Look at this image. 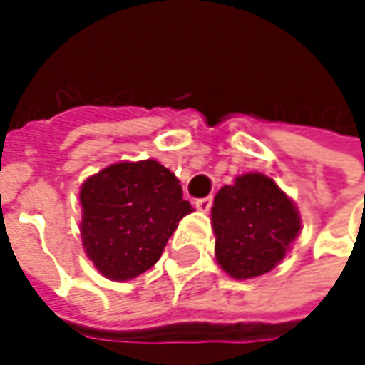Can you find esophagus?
<instances>
[{"instance_id":"34e87169","label":"esophagus","mask_w":365,"mask_h":365,"mask_svg":"<svg viewBox=\"0 0 365 365\" xmlns=\"http://www.w3.org/2000/svg\"><path fill=\"white\" fill-rule=\"evenodd\" d=\"M194 205H196V209H198V211H209V209H211V205H213V198H211V196H205V198H198Z\"/></svg>"}]
</instances>
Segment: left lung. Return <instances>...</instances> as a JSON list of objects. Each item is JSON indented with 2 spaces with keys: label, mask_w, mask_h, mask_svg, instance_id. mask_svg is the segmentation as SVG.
Listing matches in <instances>:
<instances>
[{
  "label": "left lung",
  "mask_w": 365,
  "mask_h": 365,
  "mask_svg": "<svg viewBox=\"0 0 365 365\" xmlns=\"http://www.w3.org/2000/svg\"><path fill=\"white\" fill-rule=\"evenodd\" d=\"M215 259L232 279L270 272L300 235L294 200L262 173H245L224 185L211 207Z\"/></svg>",
  "instance_id": "obj_1"
}]
</instances>
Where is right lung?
Here are the masks:
<instances>
[{"label":"right lung","instance_id":"add662e5","mask_svg":"<svg viewBox=\"0 0 365 365\" xmlns=\"http://www.w3.org/2000/svg\"><path fill=\"white\" fill-rule=\"evenodd\" d=\"M82 245L111 281L152 268L192 205L180 180L156 160L115 163L80 187Z\"/></svg>","mask_w":365,"mask_h":365}]
</instances>
